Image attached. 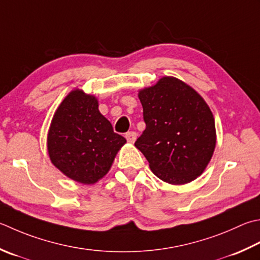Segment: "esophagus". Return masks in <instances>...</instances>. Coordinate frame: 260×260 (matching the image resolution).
Returning <instances> with one entry per match:
<instances>
[{
    "instance_id": "esophagus-1",
    "label": "esophagus",
    "mask_w": 260,
    "mask_h": 260,
    "mask_svg": "<svg viewBox=\"0 0 260 260\" xmlns=\"http://www.w3.org/2000/svg\"><path fill=\"white\" fill-rule=\"evenodd\" d=\"M136 136L137 135H136L135 132H127L126 135H125L127 142H129V143H134L135 140H136Z\"/></svg>"
}]
</instances>
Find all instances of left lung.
<instances>
[{"label":"left lung","mask_w":260,"mask_h":260,"mask_svg":"<svg viewBox=\"0 0 260 260\" xmlns=\"http://www.w3.org/2000/svg\"><path fill=\"white\" fill-rule=\"evenodd\" d=\"M146 128L135 146L153 174L171 185H184L203 174L216 144L210 107L182 81L164 76L140 90Z\"/></svg>","instance_id":"obj_1"}]
</instances>
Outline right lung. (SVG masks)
<instances>
[{
	"label": "right lung",
	"mask_w": 260,
	"mask_h": 260,
	"mask_svg": "<svg viewBox=\"0 0 260 260\" xmlns=\"http://www.w3.org/2000/svg\"><path fill=\"white\" fill-rule=\"evenodd\" d=\"M98 99L75 89L55 111L47 136L52 164L81 184L91 185L109 171L117 152L126 143L100 114Z\"/></svg>",
	"instance_id": "right-lung-1"
}]
</instances>
